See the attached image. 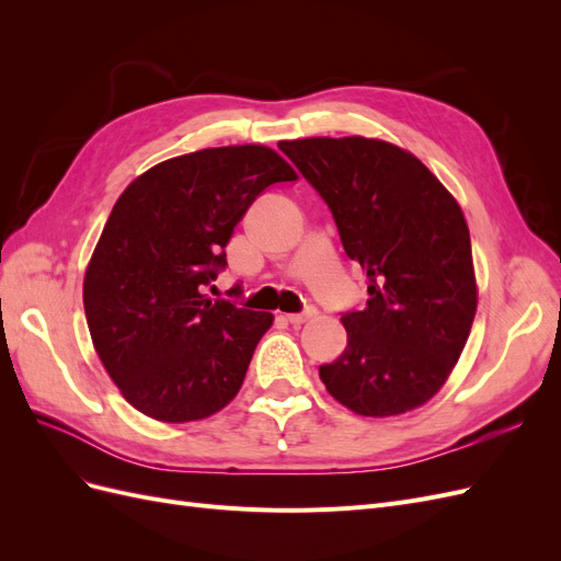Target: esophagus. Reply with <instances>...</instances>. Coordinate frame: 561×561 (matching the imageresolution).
I'll list each match as a JSON object with an SVG mask.
<instances>
[{
	"instance_id": "34e87169",
	"label": "esophagus",
	"mask_w": 561,
	"mask_h": 561,
	"mask_svg": "<svg viewBox=\"0 0 561 561\" xmlns=\"http://www.w3.org/2000/svg\"><path fill=\"white\" fill-rule=\"evenodd\" d=\"M313 316H316V309L311 307V309H307L304 313H287L285 320L290 322V325H301V322H307V320L313 318Z\"/></svg>"
}]
</instances>
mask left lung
Wrapping results in <instances>:
<instances>
[{
    "label": "left lung",
    "mask_w": 561,
    "mask_h": 561,
    "mask_svg": "<svg viewBox=\"0 0 561 561\" xmlns=\"http://www.w3.org/2000/svg\"><path fill=\"white\" fill-rule=\"evenodd\" d=\"M328 203L367 276V307L342 313L348 344L320 379L348 410L393 416L428 402L461 355L478 309L461 208L410 151L367 138L278 145Z\"/></svg>",
    "instance_id": "8db88e82"
}]
</instances>
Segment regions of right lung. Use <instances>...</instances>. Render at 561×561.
<instances>
[{
	"label": "right lung",
	"mask_w": 561,
	"mask_h": 561,
	"mask_svg": "<svg viewBox=\"0 0 561 561\" xmlns=\"http://www.w3.org/2000/svg\"><path fill=\"white\" fill-rule=\"evenodd\" d=\"M295 180L274 149L215 147L149 168L118 196L83 278V311L100 360L135 410L198 421L239 393L274 316L208 290L252 201Z\"/></svg>",
	"instance_id": "1"
}]
</instances>
